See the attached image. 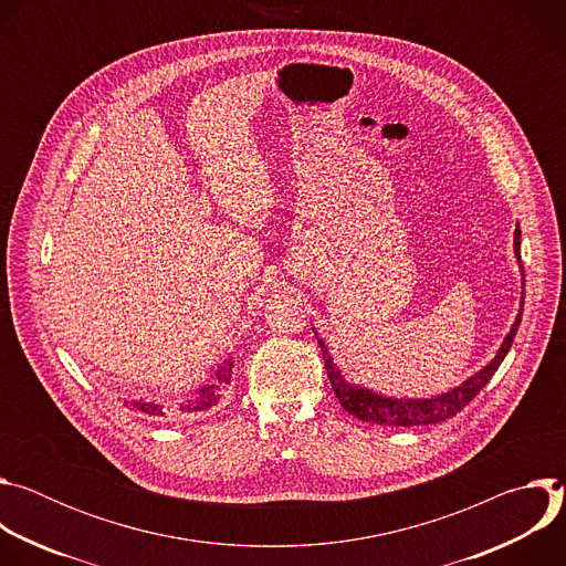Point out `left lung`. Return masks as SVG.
Here are the masks:
<instances>
[{"instance_id":"left-lung-1","label":"left lung","mask_w":566,"mask_h":566,"mask_svg":"<svg viewBox=\"0 0 566 566\" xmlns=\"http://www.w3.org/2000/svg\"><path fill=\"white\" fill-rule=\"evenodd\" d=\"M520 226L515 228V258L520 262ZM520 269H522V262H520ZM522 277H524V269H522ZM522 311H524V291H522V302H520V313L513 322L511 332L506 334L502 347L497 349V356L483 367L479 369L476 374H472L470 378H465L461 385L439 394V396H432V398H391V396H382V394H376L367 387H360V385H354L349 382L338 365L334 363L325 340H322L317 334V345H319V352H322V358H325V369H327V376L332 380V389L336 394V398L340 400V406L354 415L356 419L360 421H367V423H376V426H394V428H415V426H432V423H441V421H448L452 419L454 415H459L468 402L489 385V380L493 378V374L497 371V367L502 365V360L506 358L511 345H513V338L517 334V327L522 322Z\"/></svg>"}]
</instances>
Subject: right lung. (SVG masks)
I'll list each match as a JSON object with an SVG mask.
<instances>
[{"mask_svg": "<svg viewBox=\"0 0 566 566\" xmlns=\"http://www.w3.org/2000/svg\"><path fill=\"white\" fill-rule=\"evenodd\" d=\"M230 376H232V360L228 358L217 367L214 378L208 385L199 387L192 396H188L179 406V410L181 412H203V410H210L212 406H217L221 389H223V385L230 382ZM125 406H129L136 412L149 415V417H164L166 415V408L160 406V402H154V400L151 402L149 400H125Z\"/></svg>", "mask_w": 566, "mask_h": 566, "instance_id": "1", "label": "right lung"}]
</instances>
